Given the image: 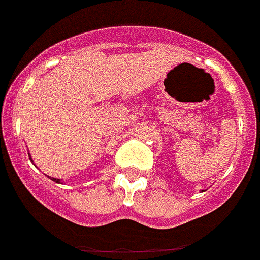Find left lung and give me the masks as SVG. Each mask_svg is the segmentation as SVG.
<instances>
[{
  "label": "left lung",
  "instance_id": "8db88e82",
  "mask_svg": "<svg viewBox=\"0 0 260 260\" xmlns=\"http://www.w3.org/2000/svg\"><path fill=\"white\" fill-rule=\"evenodd\" d=\"M202 191H203V190H202Z\"/></svg>",
  "mask_w": 260,
  "mask_h": 260
}]
</instances>
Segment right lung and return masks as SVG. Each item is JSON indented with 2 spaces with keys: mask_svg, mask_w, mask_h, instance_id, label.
<instances>
[{
  "mask_svg": "<svg viewBox=\"0 0 260 260\" xmlns=\"http://www.w3.org/2000/svg\"><path fill=\"white\" fill-rule=\"evenodd\" d=\"M28 156H29V160H31V161H32L31 155H29V153H28ZM32 162H34V161H32ZM49 178H50V180H52V181H54V182H57V183H61V180H59V178H53V177H49Z\"/></svg>",
  "mask_w": 260,
  "mask_h": 260,
  "instance_id": "add662e5",
  "label": "right lung"
}]
</instances>
